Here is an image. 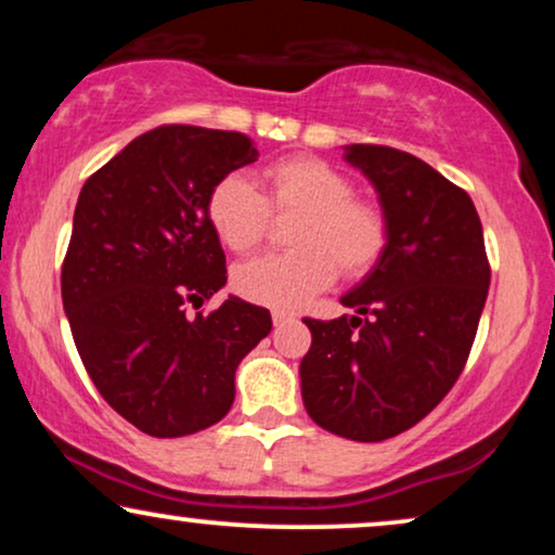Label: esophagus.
I'll return each instance as SVG.
<instances>
[{"instance_id": "1", "label": "esophagus", "mask_w": 555, "mask_h": 555, "mask_svg": "<svg viewBox=\"0 0 555 555\" xmlns=\"http://www.w3.org/2000/svg\"><path fill=\"white\" fill-rule=\"evenodd\" d=\"M289 321H295V315L284 313V310H273V326H284Z\"/></svg>"}]
</instances>
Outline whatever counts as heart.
Segmentation results:
<instances>
[{"label": "heart", "mask_w": 555, "mask_h": 555, "mask_svg": "<svg viewBox=\"0 0 555 555\" xmlns=\"http://www.w3.org/2000/svg\"><path fill=\"white\" fill-rule=\"evenodd\" d=\"M266 195L242 175L214 184L206 216L214 234L232 253H247L263 240L271 211L299 214L292 227V253H269L234 269L242 297L273 310H297L328 289L336 266L344 276H362L384 256L386 219L371 203L354 197L347 175L313 156L273 162L263 171Z\"/></svg>", "instance_id": "1"}]
</instances>
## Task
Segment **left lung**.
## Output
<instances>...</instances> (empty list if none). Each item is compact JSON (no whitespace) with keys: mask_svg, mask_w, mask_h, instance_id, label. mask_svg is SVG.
I'll list each match as a JSON object with an SVG mask.
<instances>
[{"mask_svg":"<svg viewBox=\"0 0 555 555\" xmlns=\"http://www.w3.org/2000/svg\"><path fill=\"white\" fill-rule=\"evenodd\" d=\"M378 195L388 240L378 263L341 295L358 315L305 318L299 362L308 415L323 430L375 443L417 425L460 378L486 308L490 269L473 197L423 158L344 145Z\"/></svg>","mask_w":555,"mask_h":555,"instance_id":"left-lung-1","label":"left lung"}]
</instances>
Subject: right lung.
I'll return each mask as SVG.
<instances>
[{"mask_svg": "<svg viewBox=\"0 0 555 555\" xmlns=\"http://www.w3.org/2000/svg\"><path fill=\"white\" fill-rule=\"evenodd\" d=\"M258 158L242 132L167 125L127 143L82 184L62 266V302L82 365L127 423L180 438L219 423L237 365L271 331V313L229 295L208 193Z\"/></svg>", "mask_w": 555, "mask_h": 555, "instance_id": "obj_1", "label": "right lung"}]
</instances>
